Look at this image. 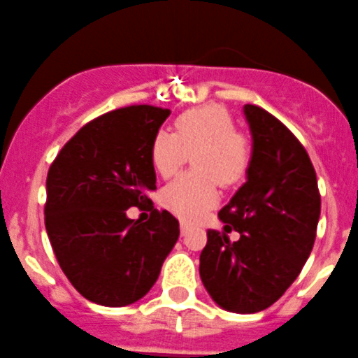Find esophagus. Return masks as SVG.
Returning <instances> with one entry per match:
<instances>
[{
  "mask_svg": "<svg viewBox=\"0 0 358 358\" xmlns=\"http://www.w3.org/2000/svg\"><path fill=\"white\" fill-rule=\"evenodd\" d=\"M189 228H192V224H189L188 221H181V234H182V236H186V234L189 232Z\"/></svg>",
  "mask_w": 358,
  "mask_h": 358,
  "instance_id": "esophagus-1",
  "label": "esophagus"
}]
</instances>
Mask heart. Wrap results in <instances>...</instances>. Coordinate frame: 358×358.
Segmentation results:
<instances>
[{"label": "heart", "instance_id": "1", "mask_svg": "<svg viewBox=\"0 0 358 358\" xmlns=\"http://www.w3.org/2000/svg\"><path fill=\"white\" fill-rule=\"evenodd\" d=\"M176 131L159 130L151 142V162L162 177H170L193 152L196 170L166 185L162 202L185 220L202 216L220 196V182L232 186L246 177L251 144L236 130L232 115L221 105L189 108L176 119Z\"/></svg>", "mask_w": 358, "mask_h": 358}]
</instances>
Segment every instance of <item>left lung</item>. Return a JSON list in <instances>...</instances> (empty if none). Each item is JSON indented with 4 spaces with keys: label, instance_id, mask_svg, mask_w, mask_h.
Segmentation results:
<instances>
[{
    "label": "left lung",
    "instance_id": "obj_1",
    "mask_svg": "<svg viewBox=\"0 0 358 358\" xmlns=\"http://www.w3.org/2000/svg\"><path fill=\"white\" fill-rule=\"evenodd\" d=\"M253 151L246 182L220 210L223 232L207 230L200 278L220 308L250 315L274 304L301 274L320 220L316 172L283 122L244 105ZM241 237L230 243L227 232Z\"/></svg>",
    "mask_w": 358,
    "mask_h": 358
}]
</instances>
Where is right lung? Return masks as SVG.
<instances>
[{
  "instance_id": "obj_1",
  "label": "right lung",
  "mask_w": 358,
  "mask_h": 358,
  "mask_svg": "<svg viewBox=\"0 0 358 358\" xmlns=\"http://www.w3.org/2000/svg\"><path fill=\"white\" fill-rule=\"evenodd\" d=\"M169 108L131 105L84 124L47 173L45 228L61 271L83 297L122 308L144 297L179 239V221L152 209L151 142ZM130 206L152 210L142 224Z\"/></svg>"
}]
</instances>
